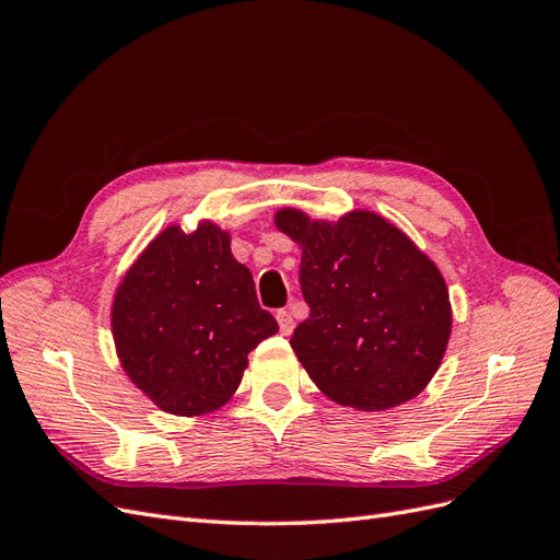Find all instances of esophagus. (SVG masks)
Listing matches in <instances>:
<instances>
[{
	"label": "esophagus",
	"mask_w": 560,
	"mask_h": 560,
	"mask_svg": "<svg viewBox=\"0 0 560 560\" xmlns=\"http://www.w3.org/2000/svg\"><path fill=\"white\" fill-rule=\"evenodd\" d=\"M278 325H280V331L287 336V334H292L294 331V317H292V313L290 311H278Z\"/></svg>",
	"instance_id": "1"
}]
</instances>
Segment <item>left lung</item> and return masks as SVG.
I'll return each mask as SVG.
<instances>
[{
    "label": "left lung",
    "instance_id": "1",
    "mask_svg": "<svg viewBox=\"0 0 560 560\" xmlns=\"http://www.w3.org/2000/svg\"><path fill=\"white\" fill-rule=\"evenodd\" d=\"M273 222L301 249L299 282L311 315L290 343L322 395L366 413L418 397L451 338L442 270L371 210L327 222L280 208Z\"/></svg>",
    "mask_w": 560,
    "mask_h": 560
}]
</instances>
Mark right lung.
<instances>
[{"label": "right lung", "instance_id": "1", "mask_svg": "<svg viewBox=\"0 0 560 560\" xmlns=\"http://www.w3.org/2000/svg\"><path fill=\"white\" fill-rule=\"evenodd\" d=\"M112 334L126 376L173 416H206L233 397L247 354L278 334L261 311L231 233L210 219L165 226L130 264L112 301Z\"/></svg>", "mask_w": 560, "mask_h": 560}]
</instances>
